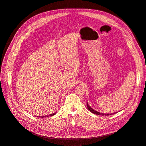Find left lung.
<instances>
[{
  "label": "left lung",
  "instance_id": "1",
  "mask_svg": "<svg viewBox=\"0 0 146 146\" xmlns=\"http://www.w3.org/2000/svg\"><path fill=\"white\" fill-rule=\"evenodd\" d=\"M86 105H87V108H88V109L89 110L91 113H94V114H98V115H101V116H104V115H105V116H109V115H112V114L117 113V112H116V113H107V114L102 113H100V112H99V111H96V110H94V109H92V108L90 107V106L89 105V104H88V102H86Z\"/></svg>",
  "mask_w": 146,
  "mask_h": 146
}]
</instances>
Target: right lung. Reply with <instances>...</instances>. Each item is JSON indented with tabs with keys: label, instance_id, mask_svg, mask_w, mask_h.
I'll use <instances>...</instances> for the list:
<instances>
[{
	"label": "right lung",
	"instance_id": "obj_1",
	"mask_svg": "<svg viewBox=\"0 0 146 146\" xmlns=\"http://www.w3.org/2000/svg\"><path fill=\"white\" fill-rule=\"evenodd\" d=\"M55 113H52V114H49V115H47V116H39V117H47V116H54Z\"/></svg>",
	"mask_w": 146,
	"mask_h": 146
}]
</instances>
